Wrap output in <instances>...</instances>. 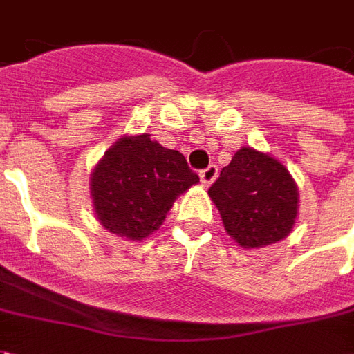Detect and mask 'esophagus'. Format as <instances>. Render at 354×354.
I'll use <instances>...</instances> for the list:
<instances>
[{"label":"esophagus","mask_w":354,"mask_h":354,"mask_svg":"<svg viewBox=\"0 0 354 354\" xmlns=\"http://www.w3.org/2000/svg\"><path fill=\"white\" fill-rule=\"evenodd\" d=\"M216 176H218V167H216V165H210V167H207V169H203L199 172L201 184L205 185V187H208V185L212 184L216 180Z\"/></svg>","instance_id":"1"}]
</instances>
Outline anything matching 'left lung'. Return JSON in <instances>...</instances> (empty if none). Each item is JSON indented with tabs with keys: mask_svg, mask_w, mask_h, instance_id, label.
<instances>
[{
	"mask_svg": "<svg viewBox=\"0 0 354 354\" xmlns=\"http://www.w3.org/2000/svg\"><path fill=\"white\" fill-rule=\"evenodd\" d=\"M223 227L245 248L273 245L292 231L297 187L288 169L271 155L241 147L208 189Z\"/></svg>",
	"mask_w": 354,
	"mask_h": 354,
	"instance_id": "left-lung-1",
	"label": "left lung"
}]
</instances>
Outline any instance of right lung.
<instances>
[{
  "instance_id": "obj_1",
  "label": "right lung",
  "mask_w": 354,
  "mask_h": 354,
  "mask_svg": "<svg viewBox=\"0 0 354 354\" xmlns=\"http://www.w3.org/2000/svg\"><path fill=\"white\" fill-rule=\"evenodd\" d=\"M197 182L180 151L140 134L124 136L106 151L91 176V195L106 230L142 241L159 230L178 195Z\"/></svg>"
}]
</instances>
